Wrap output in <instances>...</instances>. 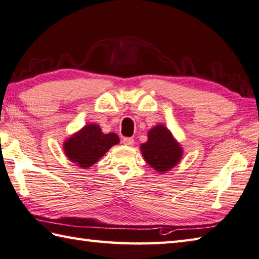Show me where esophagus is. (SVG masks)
<instances>
[{"mask_svg":"<svg viewBox=\"0 0 259 259\" xmlns=\"http://www.w3.org/2000/svg\"><path fill=\"white\" fill-rule=\"evenodd\" d=\"M122 143H124L125 146L132 147L133 144H134V139H132V138H124V139H122Z\"/></svg>","mask_w":259,"mask_h":259,"instance_id":"obj_1","label":"esophagus"}]
</instances>
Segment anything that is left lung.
I'll return each mask as SVG.
<instances>
[{
	"label": "left lung",
	"instance_id": "left-lung-1",
	"mask_svg": "<svg viewBox=\"0 0 259 259\" xmlns=\"http://www.w3.org/2000/svg\"><path fill=\"white\" fill-rule=\"evenodd\" d=\"M144 159L153 169L166 173L179 164L183 150L168 128L157 125L148 132V141L141 144Z\"/></svg>",
	"mask_w": 259,
	"mask_h": 259
}]
</instances>
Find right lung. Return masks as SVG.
Returning a JSON list of instances; mask_svg holds the SVG:
<instances>
[{"label":"right lung","instance_id":"obj_1","mask_svg":"<svg viewBox=\"0 0 259 259\" xmlns=\"http://www.w3.org/2000/svg\"><path fill=\"white\" fill-rule=\"evenodd\" d=\"M117 143H119L117 134H103L99 125L90 124L66 140L63 150L70 161L81 168H88Z\"/></svg>","mask_w":259,"mask_h":259}]
</instances>
